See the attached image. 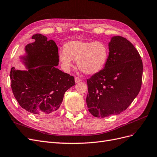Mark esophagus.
<instances>
[{
	"label": "esophagus",
	"instance_id": "1",
	"mask_svg": "<svg viewBox=\"0 0 157 157\" xmlns=\"http://www.w3.org/2000/svg\"><path fill=\"white\" fill-rule=\"evenodd\" d=\"M82 81V79H81L80 78H79V77H75V83H79V82H81Z\"/></svg>",
	"mask_w": 157,
	"mask_h": 157
}]
</instances>
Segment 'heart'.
<instances>
[{"label":"heart","mask_w":157,"mask_h":157,"mask_svg":"<svg viewBox=\"0 0 157 157\" xmlns=\"http://www.w3.org/2000/svg\"><path fill=\"white\" fill-rule=\"evenodd\" d=\"M59 58L67 69L73 67V61H77L78 68L83 73L92 75L105 67L109 57V48L102 41L72 40L63 46Z\"/></svg>","instance_id":"b5f03b06"}]
</instances>
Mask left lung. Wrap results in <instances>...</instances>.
<instances>
[{"mask_svg":"<svg viewBox=\"0 0 157 157\" xmlns=\"http://www.w3.org/2000/svg\"><path fill=\"white\" fill-rule=\"evenodd\" d=\"M109 48L105 67L86 80L89 111L99 118L124 111L138 94L142 82V61L134 45L115 36Z\"/></svg>","mask_w":157,"mask_h":157,"instance_id":"left-lung-1","label":"left lung"}]
</instances>
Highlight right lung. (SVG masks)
Here are the masks:
<instances>
[{"instance_id":"add662e5","label":"right lung","mask_w":157,"mask_h":157,"mask_svg":"<svg viewBox=\"0 0 157 157\" xmlns=\"http://www.w3.org/2000/svg\"><path fill=\"white\" fill-rule=\"evenodd\" d=\"M32 39L34 42L25 47L28 70L11 68V87L22 108L38 116L49 115L58 111L65 92L75 85L74 78L57 68L59 54L53 40L39 33Z\"/></svg>"}]
</instances>
